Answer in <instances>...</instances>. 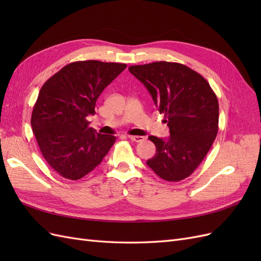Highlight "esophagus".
I'll return each instance as SVG.
<instances>
[{
    "label": "esophagus",
    "mask_w": 261,
    "mask_h": 261,
    "mask_svg": "<svg viewBox=\"0 0 261 261\" xmlns=\"http://www.w3.org/2000/svg\"><path fill=\"white\" fill-rule=\"evenodd\" d=\"M129 139H132L133 141H135V143H141L145 138L143 136H128Z\"/></svg>",
    "instance_id": "esophagus-1"
}]
</instances>
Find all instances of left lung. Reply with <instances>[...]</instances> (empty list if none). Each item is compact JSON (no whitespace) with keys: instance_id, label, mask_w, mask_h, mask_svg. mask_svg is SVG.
Instances as JSON below:
<instances>
[{"instance_id":"1","label":"left lung","mask_w":261,"mask_h":261,"mask_svg":"<svg viewBox=\"0 0 261 261\" xmlns=\"http://www.w3.org/2000/svg\"><path fill=\"white\" fill-rule=\"evenodd\" d=\"M128 70L146 87L169 126V137L149 136L156 152L147 165L165 180L188 177L217 137L216 93L201 75L178 63L154 62L130 66Z\"/></svg>"}]
</instances>
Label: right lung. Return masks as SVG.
Returning a JSON list of instances; mask_svg holds the SVG:
<instances>
[{
	"label": "right lung",
	"mask_w": 261,
	"mask_h": 261,
	"mask_svg": "<svg viewBox=\"0 0 261 261\" xmlns=\"http://www.w3.org/2000/svg\"><path fill=\"white\" fill-rule=\"evenodd\" d=\"M126 68L121 63L74 62L41 87L31 115L40 151L63 177L80 179L103 160L115 136L89 127L96 102L107 86Z\"/></svg>",
	"instance_id": "obj_1"
}]
</instances>
